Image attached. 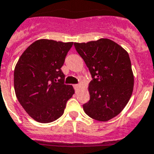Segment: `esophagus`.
<instances>
[{
  "mask_svg": "<svg viewBox=\"0 0 154 154\" xmlns=\"http://www.w3.org/2000/svg\"><path fill=\"white\" fill-rule=\"evenodd\" d=\"M73 87H74V89L77 91V90H78V89H79V87H80V85H79V84H76V85H74Z\"/></svg>",
  "mask_w": 154,
  "mask_h": 154,
  "instance_id": "obj_1",
  "label": "esophagus"
}]
</instances>
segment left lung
<instances>
[{"instance_id": "left-lung-1", "label": "left lung", "mask_w": 154, "mask_h": 154, "mask_svg": "<svg viewBox=\"0 0 154 154\" xmlns=\"http://www.w3.org/2000/svg\"><path fill=\"white\" fill-rule=\"evenodd\" d=\"M91 75L90 100L83 110L94 120L106 122L119 114L131 96L134 77L128 53L116 42L100 39L74 43Z\"/></svg>"}]
</instances>
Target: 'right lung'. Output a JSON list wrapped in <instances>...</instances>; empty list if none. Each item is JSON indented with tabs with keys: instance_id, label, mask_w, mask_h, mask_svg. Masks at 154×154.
Listing matches in <instances>:
<instances>
[{
	"instance_id": "add662e5",
	"label": "right lung",
	"mask_w": 154,
	"mask_h": 154,
	"mask_svg": "<svg viewBox=\"0 0 154 154\" xmlns=\"http://www.w3.org/2000/svg\"><path fill=\"white\" fill-rule=\"evenodd\" d=\"M73 42L38 40L29 45L17 63L14 85L17 99L34 120L48 123L60 118L74 94L64 84L61 70Z\"/></svg>"
}]
</instances>
